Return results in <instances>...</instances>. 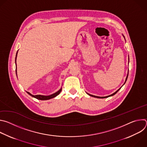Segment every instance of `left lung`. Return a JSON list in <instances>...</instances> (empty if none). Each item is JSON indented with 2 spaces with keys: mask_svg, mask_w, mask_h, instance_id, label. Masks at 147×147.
<instances>
[{
  "mask_svg": "<svg viewBox=\"0 0 147 147\" xmlns=\"http://www.w3.org/2000/svg\"><path fill=\"white\" fill-rule=\"evenodd\" d=\"M128 74H127V77H126V78H125V81H126V80H127V77H128ZM124 82V83H125ZM121 88H120L118 90H117L115 92H114L113 94H111V95H108V96H95V95H91V94H88V93H87V94H88L90 96H92V97H95V98H108V97H109V96H113V95H114L115 94H116L118 91H119V90Z\"/></svg>",
  "mask_w": 147,
  "mask_h": 147,
  "instance_id": "8db88e82",
  "label": "left lung"
}]
</instances>
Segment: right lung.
<instances>
[{"instance_id":"add662e5","label":"right lung","mask_w":147,"mask_h":147,"mask_svg":"<svg viewBox=\"0 0 147 147\" xmlns=\"http://www.w3.org/2000/svg\"><path fill=\"white\" fill-rule=\"evenodd\" d=\"M17 52H18V51L17 52V53H16V59H15V61H16V59H17ZM16 75H17V67H16ZM61 91V88L58 91H57L56 92L52 94V95H48V96H45V95H32L31 94H30L29 92H27L30 95H31V96L37 99H39V100H48V99H52L53 98H55L56 97L57 95H58L60 92Z\"/></svg>"}]
</instances>
